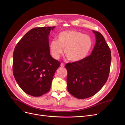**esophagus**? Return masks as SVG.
Returning a JSON list of instances; mask_svg holds the SVG:
<instances>
[{"instance_id":"esophagus-1","label":"esophagus","mask_w":125,"mask_h":125,"mask_svg":"<svg viewBox=\"0 0 125 125\" xmlns=\"http://www.w3.org/2000/svg\"><path fill=\"white\" fill-rule=\"evenodd\" d=\"M60 66H61L62 67H63L64 66H65V65L63 63H61V64H60Z\"/></svg>"}]
</instances>
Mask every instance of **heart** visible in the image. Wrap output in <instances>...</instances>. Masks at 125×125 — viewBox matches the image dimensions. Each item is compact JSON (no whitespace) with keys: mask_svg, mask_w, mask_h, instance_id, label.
Listing matches in <instances>:
<instances>
[{"mask_svg":"<svg viewBox=\"0 0 125 125\" xmlns=\"http://www.w3.org/2000/svg\"><path fill=\"white\" fill-rule=\"evenodd\" d=\"M57 40H52L50 44L52 56L58 59L64 52L70 61L77 62L88 55L92 46V40L87 34L75 30H67L60 32Z\"/></svg>","mask_w":125,"mask_h":125,"instance_id":"b5f03b06","label":"heart"}]
</instances>
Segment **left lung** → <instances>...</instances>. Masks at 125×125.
Listing matches in <instances>:
<instances>
[{
    "label": "left lung",
    "instance_id": "obj_1",
    "mask_svg": "<svg viewBox=\"0 0 125 125\" xmlns=\"http://www.w3.org/2000/svg\"><path fill=\"white\" fill-rule=\"evenodd\" d=\"M96 43L91 54L77 62L67 63V89L79 99L95 95L106 82L110 71L111 51L104 37L94 31Z\"/></svg>",
    "mask_w": 125,
    "mask_h": 125
}]
</instances>
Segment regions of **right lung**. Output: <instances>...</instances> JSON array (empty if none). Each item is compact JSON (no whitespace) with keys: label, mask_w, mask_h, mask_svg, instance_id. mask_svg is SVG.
Here are the masks:
<instances>
[{"label":"right lung","mask_w":125,"mask_h":125,"mask_svg":"<svg viewBox=\"0 0 125 125\" xmlns=\"http://www.w3.org/2000/svg\"><path fill=\"white\" fill-rule=\"evenodd\" d=\"M54 28L31 29L14 48V77L21 89L33 96H40L50 90L54 73L60 65L50 54L48 35Z\"/></svg>","instance_id":"obj_1"}]
</instances>
